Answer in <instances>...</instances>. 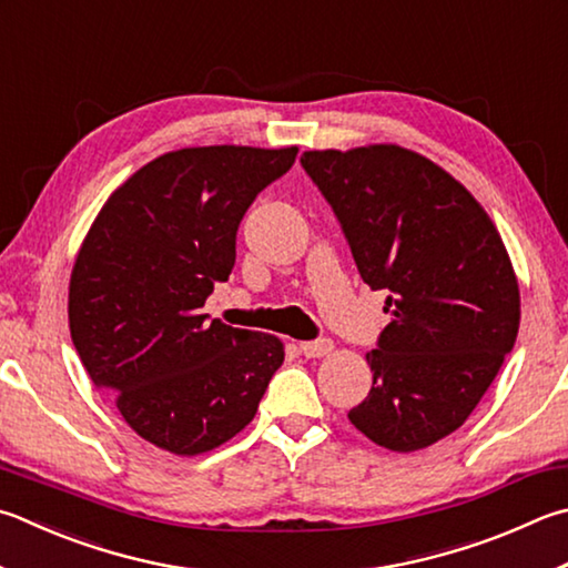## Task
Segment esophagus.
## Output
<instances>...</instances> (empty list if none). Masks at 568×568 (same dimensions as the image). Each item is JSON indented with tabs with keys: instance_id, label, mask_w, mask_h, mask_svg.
<instances>
[{
	"instance_id": "obj_1",
	"label": "esophagus",
	"mask_w": 568,
	"mask_h": 568,
	"mask_svg": "<svg viewBox=\"0 0 568 568\" xmlns=\"http://www.w3.org/2000/svg\"><path fill=\"white\" fill-rule=\"evenodd\" d=\"M301 353L305 357H325L333 353V343L329 339H315V343H301Z\"/></svg>"
}]
</instances>
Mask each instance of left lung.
<instances>
[{
	"label": "left lung",
	"instance_id": "8db88e82",
	"mask_svg": "<svg viewBox=\"0 0 568 568\" xmlns=\"http://www.w3.org/2000/svg\"><path fill=\"white\" fill-rule=\"evenodd\" d=\"M343 223L359 277L387 291L389 323L365 359L373 387L349 422L375 445L445 439L511 353L521 297L497 225L435 161L397 143L301 156Z\"/></svg>",
	"mask_w": 568,
	"mask_h": 568
}]
</instances>
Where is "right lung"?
Wrapping results in <instances>:
<instances>
[{"label":"right lung","mask_w":568,"mask_h":568,"mask_svg":"<svg viewBox=\"0 0 568 568\" xmlns=\"http://www.w3.org/2000/svg\"><path fill=\"white\" fill-rule=\"evenodd\" d=\"M297 146H189L149 161L91 223L69 281V329L89 377L151 445L195 457L255 417L281 337L201 307L229 281L235 233Z\"/></svg>","instance_id":"obj_1"}]
</instances>
